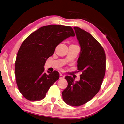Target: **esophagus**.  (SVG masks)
Returning a JSON list of instances; mask_svg holds the SVG:
<instances>
[{
    "mask_svg": "<svg viewBox=\"0 0 124 124\" xmlns=\"http://www.w3.org/2000/svg\"><path fill=\"white\" fill-rule=\"evenodd\" d=\"M64 77H65V76L64 75H63L62 74H60V77H59V78L60 79H64Z\"/></svg>",
    "mask_w": 124,
    "mask_h": 124,
    "instance_id": "esophagus-1",
    "label": "esophagus"
}]
</instances>
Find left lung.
<instances>
[{"label": "left lung", "mask_w": 124, "mask_h": 124, "mask_svg": "<svg viewBox=\"0 0 124 124\" xmlns=\"http://www.w3.org/2000/svg\"><path fill=\"white\" fill-rule=\"evenodd\" d=\"M81 51L78 59V70L81 71L80 81L66 76L68 86L62 93L66 104L83 105L99 92L106 72V54L103 48L90 33L77 27H73Z\"/></svg>", "instance_id": "1"}]
</instances>
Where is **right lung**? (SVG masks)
<instances>
[{
  "instance_id": "1",
  "label": "right lung",
  "mask_w": 124,
  "mask_h": 124,
  "mask_svg": "<svg viewBox=\"0 0 124 124\" xmlns=\"http://www.w3.org/2000/svg\"><path fill=\"white\" fill-rule=\"evenodd\" d=\"M75 35L70 26L49 25L39 28L23 41L15 62V75L18 90L26 99L39 101L45 97L59 78L56 71L44 72L46 60L53 55L57 45Z\"/></svg>"
}]
</instances>
